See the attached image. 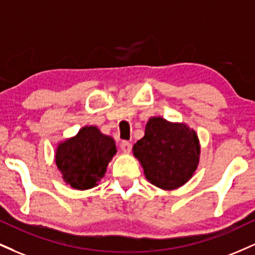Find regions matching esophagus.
Listing matches in <instances>:
<instances>
[{
    "label": "esophagus",
    "mask_w": 255,
    "mask_h": 255,
    "mask_svg": "<svg viewBox=\"0 0 255 255\" xmlns=\"http://www.w3.org/2000/svg\"><path fill=\"white\" fill-rule=\"evenodd\" d=\"M120 147H121V149L125 153H129L130 149H131L130 142H128V141H122V142L120 143Z\"/></svg>",
    "instance_id": "34e87169"
}]
</instances>
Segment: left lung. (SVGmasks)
I'll use <instances>...</instances> for the list:
<instances>
[{
    "label": "left lung",
    "instance_id": "obj_1",
    "mask_svg": "<svg viewBox=\"0 0 255 255\" xmlns=\"http://www.w3.org/2000/svg\"><path fill=\"white\" fill-rule=\"evenodd\" d=\"M146 179L162 190H174L191 179L197 170L201 146L197 134L185 124L154 116L145 136L133 146Z\"/></svg>",
    "mask_w": 255,
    "mask_h": 255
}]
</instances>
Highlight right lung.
Here are the masks:
<instances>
[{"label": "right lung", "instance_id": "1", "mask_svg": "<svg viewBox=\"0 0 255 255\" xmlns=\"http://www.w3.org/2000/svg\"><path fill=\"white\" fill-rule=\"evenodd\" d=\"M116 152L112 136L104 135L96 126H85L58 143L54 161L64 182L83 191L98 185Z\"/></svg>", "mask_w": 255, "mask_h": 255}]
</instances>
